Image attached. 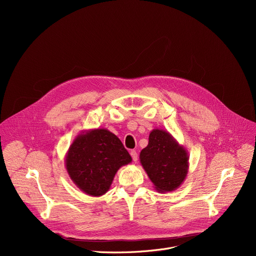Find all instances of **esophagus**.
I'll list each match as a JSON object with an SVG mask.
<instances>
[{"instance_id":"1","label":"esophagus","mask_w":256,"mask_h":256,"mask_svg":"<svg viewBox=\"0 0 256 256\" xmlns=\"http://www.w3.org/2000/svg\"><path fill=\"white\" fill-rule=\"evenodd\" d=\"M130 156H132V160H134V162L138 161V153H136L134 150L130 151Z\"/></svg>"}]
</instances>
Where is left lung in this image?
<instances>
[{"instance_id":"8db88e82","label":"left lung","mask_w":256,"mask_h":256,"mask_svg":"<svg viewBox=\"0 0 256 256\" xmlns=\"http://www.w3.org/2000/svg\"><path fill=\"white\" fill-rule=\"evenodd\" d=\"M188 153L167 130L154 128L140 153V162L158 192L177 190L188 173Z\"/></svg>"}]
</instances>
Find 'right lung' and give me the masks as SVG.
I'll use <instances>...</instances> for the list:
<instances>
[{
  "instance_id": "1",
  "label": "right lung",
  "mask_w": 256,
  "mask_h": 256,
  "mask_svg": "<svg viewBox=\"0 0 256 256\" xmlns=\"http://www.w3.org/2000/svg\"><path fill=\"white\" fill-rule=\"evenodd\" d=\"M130 162L132 157L120 140L106 128L81 132L64 159L72 181L90 196L106 194L118 169Z\"/></svg>"
}]
</instances>
